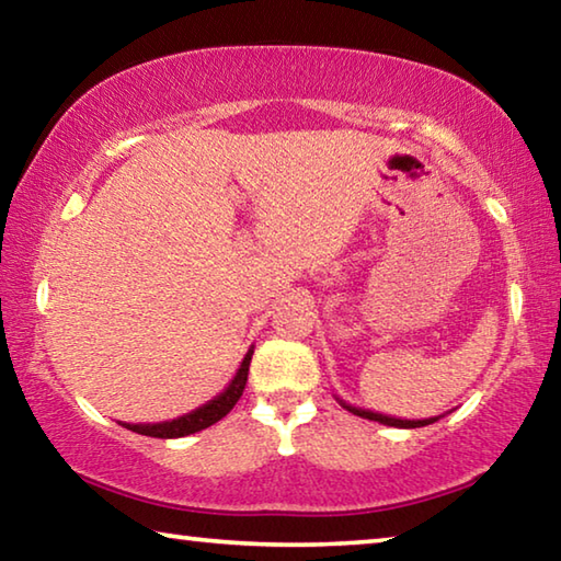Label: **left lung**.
Segmentation results:
<instances>
[{
    "label": "left lung",
    "instance_id": "1",
    "mask_svg": "<svg viewBox=\"0 0 561 561\" xmlns=\"http://www.w3.org/2000/svg\"><path fill=\"white\" fill-rule=\"evenodd\" d=\"M336 401L346 408L348 413H354L358 417H366V421H376V423H383V425H393V428H423V425H431L438 421V415L435 417H423V421H408V417H393V415H383V413H374V411H366V408H356L351 405L346 401H341V398H336Z\"/></svg>",
    "mask_w": 561,
    "mask_h": 561
}]
</instances>
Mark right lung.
I'll return each instance as SVG.
<instances>
[{
	"mask_svg": "<svg viewBox=\"0 0 561 561\" xmlns=\"http://www.w3.org/2000/svg\"><path fill=\"white\" fill-rule=\"evenodd\" d=\"M252 354H254V346L244 354L240 368H237L234 378L227 383L225 391L220 396H215L213 401L195 408V411L163 423H121V425L138 435H148V438H183V435L210 428V425H215L217 421H222V417L232 411L234 403L240 401V396L247 386V374H250Z\"/></svg>",
	"mask_w": 561,
	"mask_h": 561,
	"instance_id": "add662e5",
	"label": "right lung"
}]
</instances>
